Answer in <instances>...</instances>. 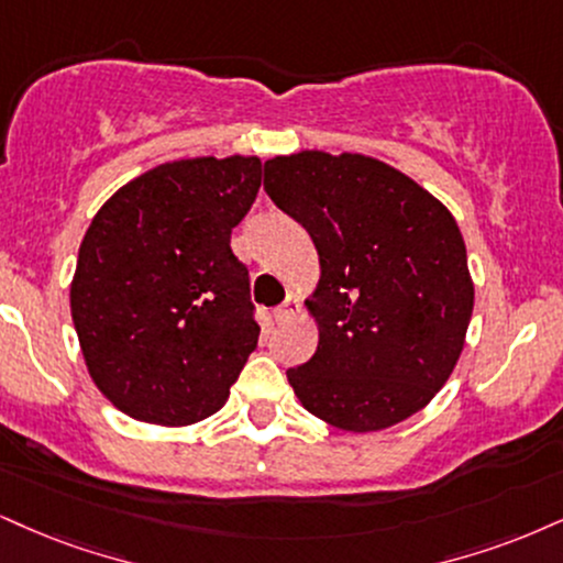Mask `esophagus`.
<instances>
[{
  "mask_svg": "<svg viewBox=\"0 0 563 563\" xmlns=\"http://www.w3.org/2000/svg\"><path fill=\"white\" fill-rule=\"evenodd\" d=\"M297 310H300V302L295 300V297H289V300H284L279 308H274V321L276 323H284V321H289V318H292Z\"/></svg>",
  "mask_w": 563,
  "mask_h": 563,
  "instance_id": "obj_1",
  "label": "esophagus"
}]
</instances>
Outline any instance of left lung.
Listing matches in <instances>:
<instances>
[{"label":"left lung","mask_w":563,"mask_h":563,"mask_svg":"<svg viewBox=\"0 0 563 563\" xmlns=\"http://www.w3.org/2000/svg\"><path fill=\"white\" fill-rule=\"evenodd\" d=\"M263 187L321 258L318 350L287 378L308 412L367 433L435 397L462 355L475 287L446 206L378 158L323 151L263 164Z\"/></svg>","instance_id":"8db88e82"}]
</instances>
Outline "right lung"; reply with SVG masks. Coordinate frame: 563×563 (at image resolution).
I'll return each mask as SVG.
<instances>
[{
	"label": "right lung",
	"mask_w": 563,
	"mask_h": 563,
	"mask_svg": "<svg viewBox=\"0 0 563 563\" xmlns=\"http://www.w3.org/2000/svg\"><path fill=\"white\" fill-rule=\"evenodd\" d=\"M258 187L255 156L183 158L90 221L69 308L90 378L130 418L179 428L224 407L261 334L229 245Z\"/></svg>",
	"instance_id": "obj_1"
}]
</instances>
